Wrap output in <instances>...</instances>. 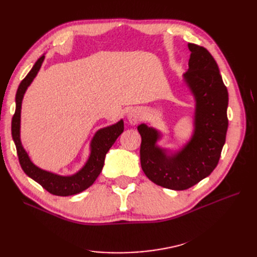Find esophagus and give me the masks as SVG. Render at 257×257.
<instances>
[{"label":"esophagus","instance_id":"1","mask_svg":"<svg viewBox=\"0 0 257 257\" xmlns=\"http://www.w3.org/2000/svg\"><path fill=\"white\" fill-rule=\"evenodd\" d=\"M127 119L131 124L135 125V124H137L139 121L142 120V114L137 109H131L127 113Z\"/></svg>","mask_w":257,"mask_h":257}]
</instances>
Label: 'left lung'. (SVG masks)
I'll use <instances>...</instances> for the list:
<instances>
[{"instance_id": "1", "label": "left lung", "mask_w": 257, "mask_h": 257, "mask_svg": "<svg viewBox=\"0 0 257 257\" xmlns=\"http://www.w3.org/2000/svg\"><path fill=\"white\" fill-rule=\"evenodd\" d=\"M189 69L183 78L195 97L194 133L180 151L167 154L157 146L161 133L146 124L142 136L141 163L145 175L163 188L182 191L213 172L219 163L228 127V92L215 60L201 46L189 44Z\"/></svg>"}]
</instances>
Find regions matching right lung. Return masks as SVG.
I'll return each instance as SVG.
<instances>
[{
	"label": "right lung",
	"mask_w": 257,
	"mask_h": 257,
	"mask_svg": "<svg viewBox=\"0 0 257 257\" xmlns=\"http://www.w3.org/2000/svg\"><path fill=\"white\" fill-rule=\"evenodd\" d=\"M44 59L45 56L43 54L35 62L34 66L26 76V78L19 84L16 93V111H15L12 120V136L15 145H16L19 163L23 172L30 178H32L34 181L40 183L45 190H47L49 193L53 194V195H75V194H78L84 190H87L89 186L94 183L96 178L103 169L106 153L114 144L116 138L122 134L124 130V123L123 120H120L119 122L113 124V125L100 128L96 132L94 137L91 141L90 157L84 166L78 173L72 176H60L57 174L46 172V170H43L35 166L31 162L26 150L23 149L20 141V113L23 95H25L28 87L33 81L38 71L41 69Z\"/></svg>",
	"instance_id": "right-lung-1"
}]
</instances>
